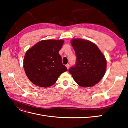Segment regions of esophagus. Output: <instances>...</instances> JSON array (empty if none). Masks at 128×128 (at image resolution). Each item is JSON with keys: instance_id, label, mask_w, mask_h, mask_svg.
I'll use <instances>...</instances> for the list:
<instances>
[{"instance_id": "1", "label": "esophagus", "mask_w": 128, "mask_h": 128, "mask_svg": "<svg viewBox=\"0 0 128 128\" xmlns=\"http://www.w3.org/2000/svg\"><path fill=\"white\" fill-rule=\"evenodd\" d=\"M66 67L68 69L69 68V64H67L66 65Z\"/></svg>"}]
</instances>
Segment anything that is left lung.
<instances>
[{"label":"left lung","instance_id":"obj_1","mask_svg":"<svg viewBox=\"0 0 128 128\" xmlns=\"http://www.w3.org/2000/svg\"><path fill=\"white\" fill-rule=\"evenodd\" d=\"M71 45L76 54V64L69 69L75 82L83 88L91 87L99 82L106 72L107 61L94 42L74 38Z\"/></svg>","mask_w":128,"mask_h":128}]
</instances>
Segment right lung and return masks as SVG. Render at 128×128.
Instances as JSON below:
<instances>
[{"mask_svg":"<svg viewBox=\"0 0 128 128\" xmlns=\"http://www.w3.org/2000/svg\"><path fill=\"white\" fill-rule=\"evenodd\" d=\"M64 42L63 40H42L27 50L24 68L33 84L41 88L51 86L62 73L67 71L59 53Z\"/></svg>","mask_w":128,"mask_h":128,"instance_id":"1","label":"right lung"}]
</instances>
